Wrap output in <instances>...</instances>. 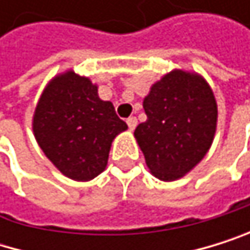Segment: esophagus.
<instances>
[{"instance_id": "esophagus-1", "label": "esophagus", "mask_w": 250, "mask_h": 250, "mask_svg": "<svg viewBox=\"0 0 250 250\" xmlns=\"http://www.w3.org/2000/svg\"><path fill=\"white\" fill-rule=\"evenodd\" d=\"M136 124H138L136 117H129V118H127V126H129L130 130H133V129L136 127Z\"/></svg>"}]
</instances>
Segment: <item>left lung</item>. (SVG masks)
Masks as SVG:
<instances>
[{
    "label": "left lung",
    "mask_w": 250,
    "mask_h": 250,
    "mask_svg": "<svg viewBox=\"0 0 250 250\" xmlns=\"http://www.w3.org/2000/svg\"><path fill=\"white\" fill-rule=\"evenodd\" d=\"M147 120L135 138L150 171L163 181L188 174L208 151L216 132L217 104L198 75L174 70L144 99Z\"/></svg>",
    "instance_id": "left-lung-1"
}]
</instances>
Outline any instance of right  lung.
<instances>
[{
    "label": "right lung",
    "instance_id": "obj_1",
    "mask_svg": "<svg viewBox=\"0 0 250 250\" xmlns=\"http://www.w3.org/2000/svg\"><path fill=\"white\" fill-rule=\"evenodd\" d=\"M127 124L97 96L88 78L67 72L52 79L34 112L40 148L69 178L88 181L106 168L112 139Z\"/></svg>",
    "mask_w": 250,
    "mask_h": 250
}]
</instances>
